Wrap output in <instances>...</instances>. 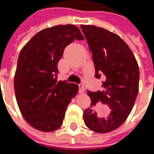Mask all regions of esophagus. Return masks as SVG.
<instances>
[{
	"mask_svg": "<svg viewBox=\"0 0 154 154\" xmlns=\"http://www.w3.org/2000/svg\"><path fill=\"white\" fill-rule=\"evenodd\" d=\"M78 87H79V92H80V93H83L84 91H85L83 84H79V85H78Z\"/></svg>",
	"mask_w": 154,
	"mask_h": 154,
	"instance_id": "1",
	"label": "esophagus"
}]
</instances>
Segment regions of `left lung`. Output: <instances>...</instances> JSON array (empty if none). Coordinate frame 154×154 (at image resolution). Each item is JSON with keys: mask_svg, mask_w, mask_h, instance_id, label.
<instances>
[{"mask_svg": "<svg viewBox=\"0 0 154 154\" xmlns=\"http://www.w3.org/2000/svg\"><path fill=\"white\" fill-rule=\"evenodd\" d=\"M81 29L92 54L95 77L104 78L103 91H87L91 102L84 111V122L94 132H110L132 110L139 92V65L119 36L95 25H81Z\"/></svg>", "mask_w": 154, "mask_h": 154, "instance_id": "8db88e82", "label": "left lung"}]
</instances>
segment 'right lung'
I'll list each match as a JSON object with an SVG mask.
<instances>
[{"instance_id": "add662e5", "label": "right lung", "mask_w": 154, "mask_h": 154, "mask_svg": "<svg viewBox=\"0 0 154 154\" xmlns=\"http://www.w3.org/2000/svg\"><path fill=\"white\" fill-rule=\"evenodd\" d=\"M83 40L73 25L44 29L25 44L20 53L14 86L17 104L25 120L44 132L57 129L78 87L57 82V63L65 48L74 40Z\"/></svg>"}]
</instances>
